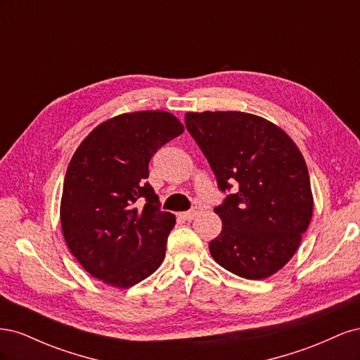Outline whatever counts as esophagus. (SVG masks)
Returning <instances> with one entry per match:
<instances>
[{
  "instance_id": "34e87169",
  "label": "esophagus",
  "mask_w": 360,
  "mask_h": 360,
  "mask_svg": "<svg viewBox=\"0 0 360 360\" xmlns=\"http://www.w3.org/2000/svg\"><path fill=\"white\" fill-rule=\"evenodd\" d=\"M200 212H201V207H193V209H191L189 212H183L180 216L183 217L184 221H192L193 217L197 216Z\"/></svg>"
}]
</instances>
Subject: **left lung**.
<instances>
[{
	"mask_svg": "<svg viewBox=\"0 0 360 360\" xmlns=\"http://www.w3.org/2000/svg\"><path fill=\"white\" fill-rule=\"evenodd\" d=\"M184 123L219 191L236 186L214 207L222 231L209 243L213 259L246 279L276 274L297 250L312 216L300 150L281 127L252 114L186 112Z\"/></svg>",
	"mask_w": 360,
	"mask_h": 360,
	"instance_id": "left-lung-1",
	"label": "left lung"
}]
</instances>
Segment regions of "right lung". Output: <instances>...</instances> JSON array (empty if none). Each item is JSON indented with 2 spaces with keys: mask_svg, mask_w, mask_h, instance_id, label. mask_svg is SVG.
<instances>
[{
  "mask_svg": "<svg viewBox=\"0 0 360 360\" xmlns=\"http://www.w3.org/2000/svg\"><path fill=\"white\" fill-rule=\"evenodd\" d=\"M183 130L165 111L122 114L75 151L63 186V236L81 266L108 285L129 288L162 264L176 216L160 210L148 162Z\"/></svg>",
  "mask_w": 360,
  "mask_h": 360,
  "instance_id": "add662e5",
  "label": "right lung"
}]
</instances>
